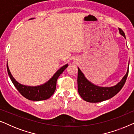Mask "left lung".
Returning a JSON list of instances; mask_svg holds the SVG:
<instances>
[{"mask_svg":"<svg viewBox=\"0 0 134 134\" xmlns=\"http://www.w3.org/2000/svg\"><path fill=\"white\" fill-rule=\"evenodd\" d=\"M119 30L120 34L126 38L123 31L121 29H119ZM128 73L129 66L126 75L118 84L111 87H102L95 85L88 81L78 68V92L84 100L89 102H99L107 100L115 96L123 87L127 79Z\"/></svg>","mask_w":134,"mask_h":134,"instance_id":"8db88e82","label":"left lung"}]
</instances>
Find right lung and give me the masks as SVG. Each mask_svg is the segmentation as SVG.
I'll return each instance as SVG.
<instances>
[{
  "label": "right lung",
  "mask_w": 134,
  "mask_h": 134,
  "mask_svg": "<svg viewBox=\"0 0 134 134\" xmlns=\"http://www.w3.org/2000/svg\"><path fill=\"white\" fill-rule=\"evenodd\" d=\"M68 66V64L63 66L61 68H60L55 73V74L50 80H48L46 83H44L43 85L35 86V87H30V86L24 85L18 83L11 74L10 69L8 68V63L7 64L8 75L13 83L14 84V87L16 88L18 91L27 99L35 100V101L47 99L54 94L56 89L57 80L60 75L65 71Z\"/></svg>",
  "instance_id": "1"
}]
</instances>
